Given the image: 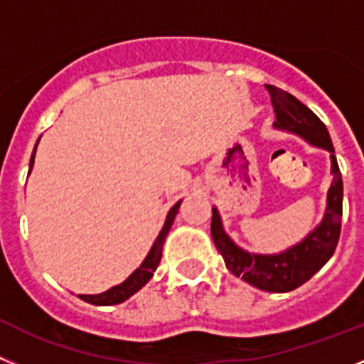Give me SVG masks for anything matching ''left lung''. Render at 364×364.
I'll list each match as a JSON object with an SVG mask.
<instances>
[{"label": "left lung", "mask_w": 364, "mask_h": 364, "mask_svg": "<svg viewBox=\"0 0 364 364\" xmlns=\"http://www.w3.org/2000/svg\"><path fill=\"white\" fill-rule=\"evenodd\" d=\"M272 97L276 112V129L297 134L314 146L328 150L332 156V185L326 198V212L323 221L310 232L301 243L281 254H250L237 245L223 230L218 208H212V239L223 255L225 264L234 276L241 277L252 287L264 292H290L310 279L321 267L332 257L341 234L343 215V179L339 165L333 156V145L325 123L292 94L284 92L274 85H264Z\"/></svg>", "instance_id": "8db88e82"}]
</instances>
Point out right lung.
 <instances>
[{
    "instance_id": "1",
    "label": "right lung",
    "mask_w": 364,
    "mask_h": 364,
    "mask_svg": "<svg viewBox=\"0 0 364 364\" xmlns=\"http://www.w3.org/2000/svg\"><path fill=\"white\" fill-rule=\"evenodd\" d=\"M38 143H39V139H38ZM38 143H36V146H38ZM36 146H34V152H32L31 165H28L31 166V168H28V174H31L32 166H34ZM179 205H181V201H178L174 206H172V208H170L168 215H166V219H165V227L161 228L159 235L156 237V241H154L152 248H150V252H149V255L145 257V261H143V263L139 264V268H136V270H134L125 281H123V283L117 284V287H112L110 290H107V292H103V294H96V296H83V294H80L77 297L83 301H87V303H90V304H97V306H109V304L123 303V301L129 299L130 296H134V294H136L139 288L145 287V284L150 281V277L154 276V272H156V268H158L159 261H161L163 243H165L166 234H168L170 227H172V223H174L176 214H178V210H179Z\"/></svg>"
}]
</instances>
